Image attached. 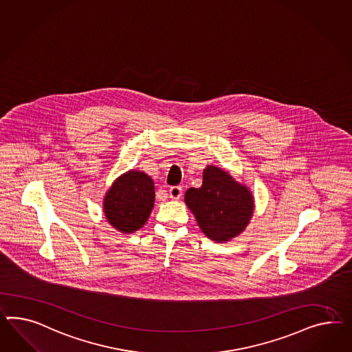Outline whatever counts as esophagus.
Here are the masks:
<instances>
[{
	"label": "esophagus",
	"mask_w": 352,
	"mask_h": 352,
	"mask_svg": "<svg viewBox=\"0 0 352 352\" xmlns=\"http://www.w3.org/2000/svg\"><path fill=\"white\" fill-rule=\"evenodd\" d=\"M182 187H179V186H173V187H170L169 188V196H170V199H173V200H179L182 197Z\"/></svg>",
	"instance_id": "1"
}]
</instances>
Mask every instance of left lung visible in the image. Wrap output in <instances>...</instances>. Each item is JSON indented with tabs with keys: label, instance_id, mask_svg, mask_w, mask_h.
Listing matches in <instances>:
<instances>
[{
	"label": "left lung",
	"instance_id": "1",
	"mask_svg": "<svg viewBox=\"0 0 352 352\" xmlns=\"http://www.w3.org/2000/svg\"><path fill=\"white\" fill-rule=\"evenodd\" d=\"M184 201L201 230L223 243L239 236L254 214V197L246 186L227 171L208 165L200 188H188Z\"/></svg>",
	"mask_w": 352,
	"mask_h": 352
}]
</instances>
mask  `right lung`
<instances>
[{
    "instance_id": "1",
    "label": "right lung",
    "mask_w": 352,
    "mask_h": 352,
    "mask_svg": "<svg viewBox=\"0 0 352 352\" xmlns=\"http://www.w3.org/2000/svg\"><path fill=\"white\" fill-rule=\"evenodd\" d=\"M104 212L107 221L123 233L142 228L155 202L151 177L138 170L126 171L106 192Z\"/></svg>"
}]
</instances>
